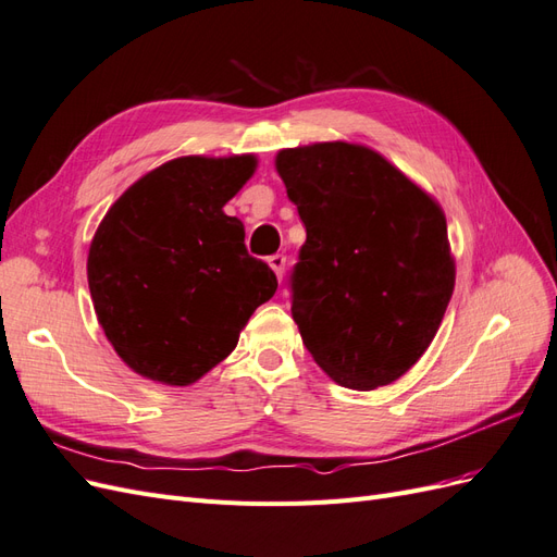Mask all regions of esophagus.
Here are the masks:
<instances>
[{
    "instance_id": "esophagus-1",
    "label": "esophagus",
    "mask_w": 557,
    "mask_h": 557,
    "mask_svg": "<svg viewBox=\"0 0 557 557\" xmlns=\"http://www.w3.org/2000/svg\"><path fill=\"white\" fill-rule=\"evenodd\" d=\"M267 262H269V267L274 269V274L281 278L283 276V269H285V258L283 256H272Z\"/></svg>"
}]
</instances>
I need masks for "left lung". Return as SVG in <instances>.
I'll return each mask as SVG.
<instances>
[{
	"instance_id": "1",
	"label": "left lung",
	"mask_w": 557,
	"mask_h": 557,
	"mask_svg": "<svg viewBox=\"0 0 557 557\" xmlns=\"http://www.w3.org/2000/svg\"><path fill=\"white\" fill-rule=\"evenodd\" d=\"M276 172L307 242L293 272V318L323 372L376 391L423 358L455 288L446 215L374 148H283Z\"/></svg>"
}]
</instances>
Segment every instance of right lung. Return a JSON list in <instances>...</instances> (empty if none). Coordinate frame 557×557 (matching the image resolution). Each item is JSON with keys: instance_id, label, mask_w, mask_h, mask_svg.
Masks as SVG:
<instances>
[{"instance_id": "obj_1", "label": "right lung", "mask_w": 557, "mask_h": 557, "mask_svg": "<svg viewBox=\"0 0 557 557\" xmlns=\"http://www.w3.org/2000/svg\"><path fill=\"white\" fill-rule=\"evenodd\" d=\"M258 158L183 156L134 181L99 223L88 285L99 325L144 379L190 385L223 362L278 283L223 211Z\"/></svg>"}]
</instances>
